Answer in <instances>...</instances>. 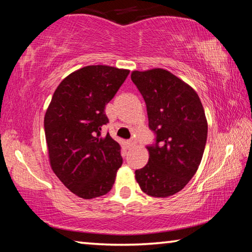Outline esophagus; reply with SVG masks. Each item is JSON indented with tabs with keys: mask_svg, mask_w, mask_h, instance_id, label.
Masks as SVG:
<instances>
[{
	"mask_svg": "<svg viewBox=\"0 0 252 252\" xmlns=\"http://www.w3.org/2000/svg\"><path fill=\"white\" fill-rule=\"evenodd\" d=\"M135 143H136L135 139H130L129 141L126 142V146H127V148H133L135 146Z\"/></svg>",
	"mask_w": 252,
	"mask_h": 252,
	"instance_id": "esophagus-1",
	"label": "esophagus"
}]
</instances>
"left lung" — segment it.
<instances>
[{"label": "left lung", "instance_id": "left-lung-1", "mask_svg": "<svg viewBox=\"0 0 252 252\" xmlns=\"http://www.w3.org/2000/svg\"><path fill=\"white\" fill-rule=\"evenodd\" d=\"M131 80L146 102L149 127L156 134V142L147 147L148 163L135 170V179L143 192L167 198L197 172L207 142L206 114L197 92L167 70L133 71Z\"/></svg>", "mask_w": 252, "mask_h": 252}]
</instances>
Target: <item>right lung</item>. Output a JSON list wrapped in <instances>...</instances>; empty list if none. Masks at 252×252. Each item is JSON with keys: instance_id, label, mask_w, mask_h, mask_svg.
<instances>
[{"instance_id": "right-lung-1", "label": "right lung", "mask_w": 252, "mask_h": 252, "mask_svg": "<svg viewBox=\"0 0 252 252\" xmlns=\"http://www.w3.org/2000/svg\"><path fill=\"white\" fill-rule=\"evenodd\" d=\"M129 70L89 65L59 84L44 117L51 168L67 189L83 199L108 193L122 165L121 147L109 132L105 105Z\"/></svg>"}]
</instances>
